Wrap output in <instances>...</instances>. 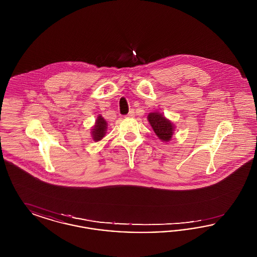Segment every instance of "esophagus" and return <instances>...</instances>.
<instances>
[{"label":"esophagus","instance_id":"obj_1","mask_svg":"<svg viewBox=\"0 0 257 257\" xmlns=\"http://www.w3.org/2000/svg\"><path fill=\"white\" fill-rule=\"evenodd\" d=\"M127 117H134L135 116V111L134 110H130L129 112H128V114L126 115Z\"/></svg>","mask_w":257,"mask_h":257}]
</instances>
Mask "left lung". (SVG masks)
Returning a JSON list of instances; mask_svg holds the SVG:
<instances>
[{
    "mask_svg": "<svg viewBox=\"0 0 257 257\" xmlns=\"http://www.w3.org/2000/svg\"><path fill=\"white\" fill-rule=\"evenodd\" d=\"M153 131L162 142H170L174 133V124L164 116L161 112H150L147 116Z\"/></svg>",
    "mask_w": 257,
    "mask_h": 257,
    "instance_id": "left-lung-1",
    "label": "left lung"
}]
</instances>
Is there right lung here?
<instances>
[{"instance_id": "1", "label": "right lung", "mask_w": 257, "mask_h": 257, "mask_svg": "<svg viewBox=\"0 0 257 257\" xmlns=\"http://www.w3.org/2000/svg\"><path fill=\"white\" fill-rule=\"evenodd\" d=\"M106 131H107V122L103 118V116L99 114L95 121V125L91 129V136L93 141L94 142L101 141L106 134Z\"/></svg>"}]
</instances>
